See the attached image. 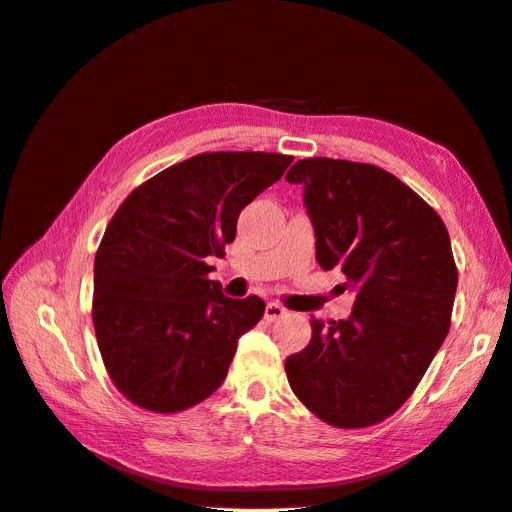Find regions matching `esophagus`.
<instances>
[{
    "label": "esophagus",
    "mask_w": 512,
    "mask_h": 512,
    "mask_svg": "<svg viewBox=\"0 0 512 512\" xmlns=\"http://www.w3.org/2000/svg\"><path fill=\"white\" fill-rule=\"evenodd\" d=\"M264 316H266L268 322L279 320V318L285 316V307H281L279 303H268V305H266V311H264Z\"/></svg>",
    "instance_id": "34e87169"
}]
</instances>
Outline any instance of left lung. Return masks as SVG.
<instances>
[{"mask_svg": "<svg viewBox=\"0 0 512 512\" xmlns=\"http://www.w3.org/2000/svg\"><path fill=\"white\" fill-rule=\"evenodd\" d=\"M305 188L322 270L357 292L348 320L311 318L285 359L307 409L337 428L383 422L409 400L450 331L458 272L443 220L374 164L307 157L285 175Z\"/></svg>", "mask_w": 512, "mask_h": 512, "instance_id": "1", "label": "left lung"}]
</instances>
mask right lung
Masks as SVG:
<instances>
[{"instance_id": "add662e5", "label": "right lung", "mask_w": 512, "mask_h": 512, "mask_svg": "<svg viewBox=\"0 0 512 512\" xmlns=\"http://www.w3.org/2000/svg\"><path fill=\"white\" fill-rule=\"evenodd\" d=\"M292 160L199 153L144 181L116 209L95 255L93 324L106 370L129 402L179 413L225 381L238 339L266 303L222 294L207 261L225 255L242 209Z\"/></svg>"}]
</instances>
